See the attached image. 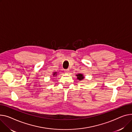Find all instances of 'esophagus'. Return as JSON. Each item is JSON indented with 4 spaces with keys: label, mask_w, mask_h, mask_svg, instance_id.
<instances>
[{
    "label": "esophagus",
    "mask_w": 132,
    "mask_h": 132,
    "mask_svg": "<svg viewBox=\"0 0 132 132\" xmlns=\"http://www.w3.org/2000/svg\"><path fill=\"white\" fill-rule=\"evenodd\" d=\"M64 72H65V73H68V72H69V70L68 69H65V70H64Z\"/></svg>",
    "instance_id": "1"
}]
</instances>
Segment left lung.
<instances>
[{"label":"left lung","mask_w":132,"mask_h":132,"mask_svg":"<svg viewBox=\"0 0 132 132\" xmlns=\"http://www.w3.org/2000/svg\"><path fill=\"white\" fill-rule=\"evenodd\" d=\"M76 76H77V78L79 81L82 80L84 78V77L83 76V75L82 74H78L76 75Z\"/></svg>","instance_id":"8db88e82"}]
</instances>
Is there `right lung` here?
I'll return each instance as SVG.
<instances>
[{
    "mask_svg": "<svg viewBox=\"0 0 132 132\" xmlns=\"http://www.w3.org/2000/svg\"><path fill=\"white\" fill-rule=\"evenodd\" d=\"M56 75H57V72H54L53 73V76H56Z\"/></svg>",
    "mask_w": 132,
    "mask_h": 132,
    "instance_id": "1",
    "label": "right lung"
}]
</instances>
